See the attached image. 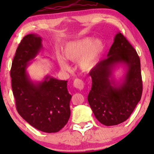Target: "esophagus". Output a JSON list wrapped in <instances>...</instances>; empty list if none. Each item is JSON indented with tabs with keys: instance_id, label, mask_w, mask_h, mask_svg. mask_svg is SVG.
<instances>
[{
	"instance_id": "obj_1",
	"label": "esophagus",
	"mask_w": 154,
	"mask_h": 154,
	"mask_svg": "<svg viewBox=\"0 0 154 154\" xmlns=\"http://www.w3.org/2000/svg\"><path fill=\"white\" fill-rule=\"evenodd\" d=\"M73 87L77 88V89H79V90H82V89H83V88H84L83 81L79 79H75L74 81H73Z\"/></svg>"
}]
</instances>
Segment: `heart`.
<instances>
[{
  "label": "heart",
  "mask_w": 154,
  "mask_h": 154,
  "mask_svg": "<svg viewBox=\"0 0 154 154\" xmlns=\"http://www.w3.org/2000/svg\"><path fill=\"white\" fill-rule=\"evenodd\" d=\"M104 49V44L100 39L92 37H85L67 43L64 46L62 52L66 60L78 62L82 70L90 71L96 66ZM58 64L63 70H67L69 65L65 59L58 54Z\"/></svg>",
  "instance_id": "b5f03b06"
}]
</instances>
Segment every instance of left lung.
<instances>
[{
    "label": "left lung",
    "instance_id": "left-lung-1",
    "mask_svg": "<svg viewBox=\"0 0 154 154\" xmlns=\"http://www.w3.org/2000/svg\"><path fill=\"white\" fill-rule=\"evenodd\" d=\"M107 57L90 72L92 85L88 100L96 119L111 126L125 121L133 112L142 97V80L140 57L121 33L116 35ZM120 64L127 68L121 84L112 77Z\"/></svg>",
    "mask_w": 154,
    "mask_h": 154
}]
</instances>
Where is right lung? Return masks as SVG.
Returning a JSON list of instances; mask_svg holds the SVG:
<instances>
[{
	"mask_svg": "<svg viewBox=\"0 0 154 154\" xmlns=\"http://www.w3.org/2000/svg\"><path fill=\"white\" fill-rule=\"evenodd\" d=\"M42 48L41 37L25 35L16 50L10 76L19 114L37 130L52 133L60 131L68 122L71 95L67 81L46 75L43 81L33 82L29 78L27 65Z\"/></svg>",
	"mask_w": 154,
	"mask_h": 154,
	"instance_id": "1",
	"label": "right lung"
}]
</instances>
